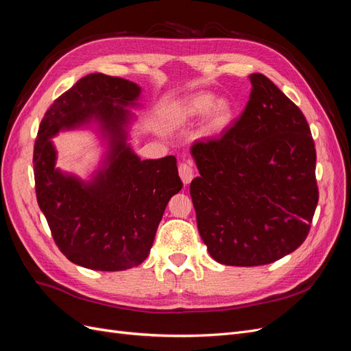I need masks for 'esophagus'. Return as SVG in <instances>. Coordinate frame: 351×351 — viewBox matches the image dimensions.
<instances>
[{
    "mask_svg": "<svg viewBox=\"0 0 351 351\" xmlns=\"http://www.w3.org/2000/svg\"><path fill=\"white\" fill-rule=\"evenodd\" d=\"M178 174H180V178H182V182L184 184H189L193 180V177H195V171H193V168H192V164H190V162H182V164H180Z\"/></svg>",
    "mask_w": 351,
    "mask_h": 351,
    "instance_id": "1",
    "label": "esophagus"
}]
</instances>
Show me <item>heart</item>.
Masks as SVG:
<instances>
[{"label": "heart", "instance_id": "obj_1", "mask_svg": "<svg viewBox=\"0 0 351 351\" xmlns=\"http://www.w3.org/2000/svg\"><path fill=\"white\" fill-rule=\"evenodd\" d=\"M214 95L196 93L178 105V114L182 119H195L209 112V129L221 130L228 124L232 117V107L227 99H218L215 103Z\"/></svg>", "mask_w": 351, "mask_h": 351}]
</instances>
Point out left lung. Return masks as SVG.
<instances>
[{
    "instance_id": "obj_1",
    "label": "left lung",
    "mask_w": 351,
    "mask_h": 351,
    "mask_svg": "<svg viewBox=\"0 0 351 351\" xmlns=\"http://www.w3.org/2000/svg\"><path fill=\"white\" fill-rule=\"evenodd\" d=\"M240 119L190 147L199 234L217 262L272 263L306 240L319 199L316 149L303 112L261 73Z\"/></svg>"
}]
</instances>
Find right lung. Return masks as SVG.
Instances as JSON below:
<instances>
[{"instance_id": "1", "label": "right lung", "mask_w": 351, "mask_h": 351, "mask_svg": "<svg viewBox=\"0 0 351 351\" xmlns=\"http://www.w3.org/2000/svg\"><path fill=\"white\" fill-rule=\"evenodd\" d=\"M141 88L121 77L92 73L51 105L34 147L36 199L57 247L73 263L95 271H123L142 263L169 197L183 187L176 156L141 161L125 145L127 112ZM92 116L112 134L109 168L93 184L61 175L50 137Z\"/></svg>"}]
</instances>
